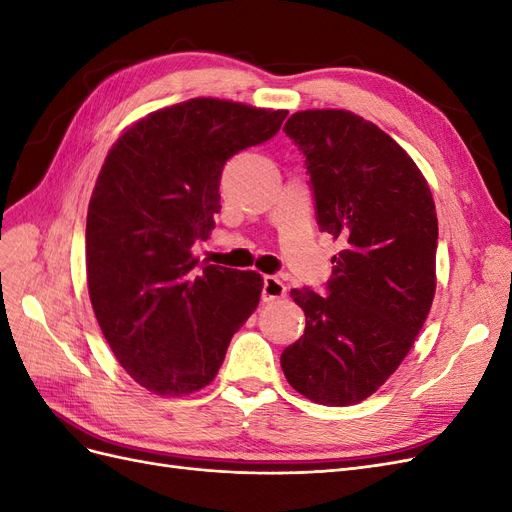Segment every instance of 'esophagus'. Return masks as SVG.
Returning a JSON list of instances; mask_svg holds the SVG:
<instances>
[{
	"label": "esophagus",
	"mask_w": 512,
	"mask_h": 512,
	"mask_svg": "<svg viewBox=\"0 0 512 512\" xmlns=\"http://www.w3.org/2000/svg\"><path fill=\"white\" fill-rule=\"evenodd\" d=\"M286 284L280 280L277 275H267L265 277V284H262V301H277V299H284L286 297Z\"/></svg>",
	"instance_id": "obj_1"
}]
</instances>
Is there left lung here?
Wrapping results in <instances>:
<instances>
[{"instance_id": "left-lung-1", "label": "left lung", "mask_w": 512, "mask_h": 512, "mask_svg": "<svg viewBox=\"0 0 512 512\" xmlns=\"http://www.w3.org/2000/svg\"><path fill=\"white\" fill-rule=\"evenodd\" d=\"M305 156L322 232L342 239L327 294L292 288L305 333L282 352L290 386L322 406L376 393L406 359L436 294L438 218L421 170L376 123L301 111L284 126Z\"/></svg>"}]
</instances>
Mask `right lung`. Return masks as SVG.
<instances>
[{
	"mask_svg": "<svg viewBox=\"0 0 512 512\" xmlns=\"http://www.w3.org/2000/svg\"><path fill=\"white\" fill-rule=\"evenodd\" d=\"M286 115L192 98L138 119L108 151L87 211L89 299L117 361L151 393L207 386L258 307L256 271L196 273L192 245L222 209L224 164L273 138Z\"/></svg>",
	"mask_w": 512,
	"mask_h": 512,
	"instance_id": "add662e5",
	"label": "right lung"
}]
</instances>
